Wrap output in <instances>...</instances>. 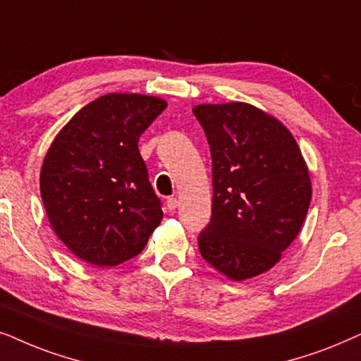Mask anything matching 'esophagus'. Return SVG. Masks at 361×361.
I'll return each instance as SVG.
<instances>
[{
    "label": "esophagus",
    "mask_w": 361,
    "mask_h": 361,
    "mask_svg": "<svg viewBox=\"0 0 361 361\" xmlns=\"http://www.w3.org/2000/svg\"><path fill=\"white\" fill-rule=\"evenodd\" d=\"M166 208H168V211H175L176 208H178V200L176 198H168L166 200Z\"/></svg>",
    "instance_id": "34e87169"
}]
</instances>
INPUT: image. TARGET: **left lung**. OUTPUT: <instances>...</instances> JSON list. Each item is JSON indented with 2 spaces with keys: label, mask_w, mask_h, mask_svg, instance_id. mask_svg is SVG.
<instances>
[{
  "label": "left lung",
  "mask_w": 361,
  "mask_h": 361,
  "mask_svg": "<svg viewBox=\"0 0 361 361\" xmlns=\"http://www.w3.org/2000/svg\"><path fill=\"white\" fill-rule=\"evenodd\" d=\"M213 158V213L198 238L206 262L246 281L281 261L304 224L309 168L292 133L244 102L193 109Z\"/></svg>",
  "instance_id": "1"
}]
</instances>
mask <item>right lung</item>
Returning <instances> with one entry per match:
<instances>
[{
  "instance_id": "1",
  "label": "right lung",
  "mask_w": 361,
  "mask_h": 361,
  "mask_svg": "<svg viewBox=\"0 0 361 361\" xmlns=\"http://www.w3.org/2000/svg\"><path fill=\"white\" fill-rule=\"evenodd\" d=\"M166 107L160 97L107 94L57 133L41 166V198L57 238L99 267L135 257L161 223L138 138Z\"/></svg>"
}]
</instances>
